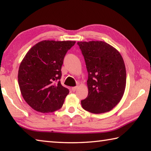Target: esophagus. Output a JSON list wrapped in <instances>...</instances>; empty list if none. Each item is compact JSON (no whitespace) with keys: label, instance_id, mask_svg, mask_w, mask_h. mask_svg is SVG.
<instances>
[{"label":"esophagus","instance_id":"esophagus-1","mask_svg":"<svg viewBox=\"0 0 151 151\" xmlns=\"http://www.w3.org/2000/svg\"><path fill=\"white\" fill-rule=\"evenodd\" d=\"M76 88H77V86H74V87H72L71 90H72L73 92H75L76 90Z\"/></svg>","mask_w":151,"mask_h":151}]
</instances>
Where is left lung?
I'll return each instance as SVG.
<instances>
[{
  "mask_svg": "<svg viewBox=\"0 0 151 151\" xmlns=\"http://www.w3.org/2000/svg\"><path fill=\"white\" fill-rule=\"evenodd\" d=\"M88 71L87 97L83 108L92 113L110 111L121 100L126 87L127 74L122 56L103 41L78 42Z\"/></svg>",
  "mask_w": 151,
  "mask_h": 151,
  "instance_id": "1",
  "label": "left lung"
}]
</instances>
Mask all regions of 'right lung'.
I'll return each mask as SVG.
<instances>
[{"label": "right lung", "instance_id": "obj_1", "mask_svg": "<svg viewBox=\"0 0 151 151\" xmlns=\"http://www.w3.org/2000/svg\"><path fill=\"white\" fill-rule=\"evenodd\" d=\"M75 42L42 40L33 46L22 60L18 73L20 90L35 111L48 113L63 106L69 90L60 83L61 67Z\"/></svg>", "mask_w": 151, "mask_h": 151}]
</instances>
